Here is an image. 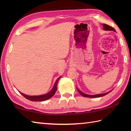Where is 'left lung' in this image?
<instances>
[{"label":"left lung","instance_id":"obj_1","mask_svg":"<svg viewBox=\"0 0 131 131\" xmlns=\"http://www.w3.org/2000/svg\"><path fill=\"white\" fill-rule=\"evenodd\" d=\"M103 25V27H104V30H109V31H115V30L112 27V26H110L109 25H108L106 24H102ZM79 93L81 94V95L83 97H88V98H96V97H102V96H105L106 94H108V93H110L111 91H110L109 92H108L107 93H102V94H95V95H90V94H85L84 93L82 92L81 91H80L79 89H77Z\"/></svg>","mask_w":131,"mask_h":131}]
</instances>
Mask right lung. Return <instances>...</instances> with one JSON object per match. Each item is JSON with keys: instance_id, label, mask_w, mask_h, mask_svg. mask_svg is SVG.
<instances>
[{"instance_id": "obj_1", "label": "right lung", "mask_w": 131, "mask_h": 131, "mask_svg": "<svg viewBox=\"0 0 131 131\" xmlns=\"http://www.w3.org/2000/svg\"><path fill=\"white\" fill-rule=\"evenodd\" d=\"M60 78H61V77H60L56 80V82L54 83V84L51 90V91H50L47 94H43V95H40V96H28V95H26V94H25L23 93L20 92H19V93H20L24 97H25L26 99H27L29 100H30V101H46V100L51 99L52 96H54L56 91H57V82L58 80H59V79H60Z\"/></svg>"}]
</instances>
